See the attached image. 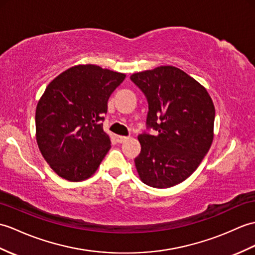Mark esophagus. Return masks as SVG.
I'll return each mask as SVG.
<instances>
[{"label": "esophagus", "mask_w": 255, "mask_h": 255, "mask_svg": "<svg viewBox=\"0 0 255 255\" xmlns=\"http://www.w3.org/2000/svg\"><path fill=\"white\" fill-rule=\"evenodd\" d=\"M129 139V137H126V135H116V140L117 142H120V143H123V142H125Z\"/></svg>", "instance_id": "obj_1"}]
</instances>
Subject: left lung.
Here are the masks:
<instances>
[{
	"label": "left lung",
	"instance_id": "8db88e82",
	"mask_svg": "<svg viewBox=\"0 0 255 255\" xmlns=\"http://www.w3.org/2000/svg\"><path fill=\"white\" fill-rule=\"evenodd\" d=\"M130 79L149 104L146 128L156 134L138 135L134 158L140 179L153 188H169L186 180L209 152L215 109L205 88L181 69L159 66Z\"/></svg>",
	"mask_w": 255,
	"mask_h": 255
}]
</instances>
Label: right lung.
<instances>
[{
  "mask_svg": "<svg viewBox=\"0 0 255 255\" xmlns=\"http://www.w3.org/2000/svg\"><path fill=\"white\" fill-rule=\"evenodd\" d=\"M125 77L97 65H78L46 87L35 110V138L46 163L62 178L91 177L111 149L104 115Z\"/></svg>",
  "mask_w": 255,
  "mask_h": 255,
  "instance_id": "add662e5",
  "label": "right lung"
}]
</instances>
